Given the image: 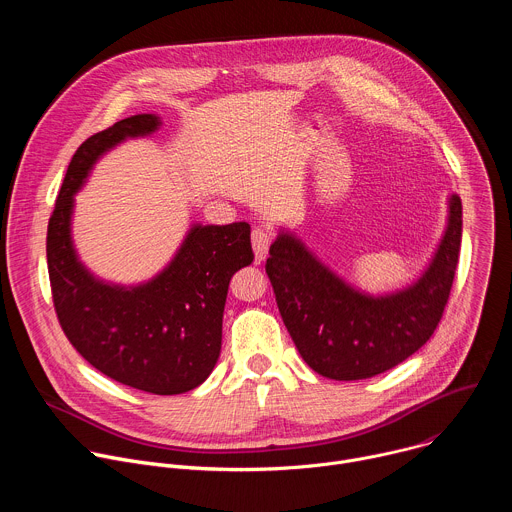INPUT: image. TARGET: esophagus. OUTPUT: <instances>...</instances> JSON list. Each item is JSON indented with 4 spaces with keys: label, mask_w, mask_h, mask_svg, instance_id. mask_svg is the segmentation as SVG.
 <instances>
[{
    "label": "esophagus",
    "mask_w": 512,
    "mask_h": 512,
    "mask_svg": "<svg viewBox=\"0 0 512 512\" xmlns=\"http://www.w3.org/2000/svg\"><path fill=\"white\" fill-rule=\"evenodd\" d=\"M251 243H253V249H255V259L259 263L265 261V257L269 253V245H271V235L263 229H255L251 233Z\"/></svg>",
    "instance_id": "obj_1"
}]
</instances>
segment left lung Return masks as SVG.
<instances>
[{"label": "left lung", "mask_w": 512, "mask_h": 512, "mask_svg": "<svg viewBox=\"0 0 512 512\" xmlns=\"http://www.w3.org/2000/svg\"><path fill=\"white\" fill-rule=\"evenodd\" d=\"M462 243V200L448 196V223L423 271L371 294L279 227L265 271L283 324L308 367L334 381L377 377L417 352L442 320Z\"/></svg>", "instance_id": "obj_1"}]
</instances>
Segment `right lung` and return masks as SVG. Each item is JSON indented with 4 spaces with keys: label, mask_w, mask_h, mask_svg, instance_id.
<instances>
[{
    "label": "right lung",
    "mask_w": 512,
    "mask_h": 512,
    "mask_svg": "<svg viewBox=\"0 0 512 512\" xmlns=\"http://www.w3.org/2000/svg\"><path fill=\"white\" fill-rule=\"evenodd\" d=\"M160 127L162 117L141 113L81 145L50 216L46 257L60 326L79 354L117 383L180 395L202 385L221 354L231 277L255 257L249 223L190 225L162 271L129 285L95 275L72 239L75 196L97 162L127 139Z\"/></svg>",
    "instance_id": "right-lung-1"
}]
</instances>
